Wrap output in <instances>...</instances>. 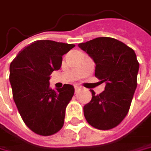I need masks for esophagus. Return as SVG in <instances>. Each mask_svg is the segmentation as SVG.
<instances>
[{"mask_svg":"<svg viewBox=\"0 0 151 151\" xmlns=\"http://www.w3.org/2000/svg\"><path fill=\"white\" fill-rule=\"evenodd\" d=\"M79 88H80V87H79V86H75V87H74V89H75V92H78V91L79 90Z\"/></svg>","mask_w":151,"mask_h":151,"instance_id":"obj_1","label":"esophagus"}]
</instances>
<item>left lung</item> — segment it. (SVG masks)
Returning <instances> with one entry per match:
<instances>
[{
    "label": "left lung",
    "instance_id": "8db88e82",
    "mask_svg": "<svg viewBox=\"0 0 151 151\" xmlns=\"http://www.w3.org/2000/svg\"><path fill=\"white\" fill-rule=\"evenodd\" d=\"M95 63V76L106 83L105 90L83 106L89 125L100 130L116 128L128 114L137 87L139 64L134 50L116 39L99 37L78 44Z\"/></svg>",
    "mask_w": 151,
    "mask_h": 151
}]
</instances>
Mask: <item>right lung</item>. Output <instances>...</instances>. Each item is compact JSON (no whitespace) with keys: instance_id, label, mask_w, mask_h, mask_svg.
<instances>
[{"instance_id":"1","label":"right lung","mask_w":151,"mask_h":151,"mask_svg":"<svg viewBox=\"0 0 151 151\" xmlns=\"http://www.w3.org/2000/svg\"><path fill=\"white\" fill-rule=\"evenodd\" d=\"M75 45L36 40L19 51L10 65L12 97L23 121L34 133L55 134L64 124L66 107L74 94L71 84L54 90L50 75L60 69L63 56Z\"/></svg>"}]
</instances>
